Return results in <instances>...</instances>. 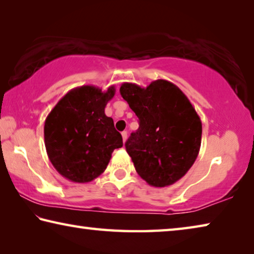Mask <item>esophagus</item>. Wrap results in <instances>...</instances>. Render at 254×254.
I'll return each instance as SVG.
<instances>
[{
  "mask_svg": "<svg viewBox=\"0 0 254 254\" xmlns=\"http://www.w3.org/2000/svg\"><path fill=\"white\" fill-rule=\"evenodd\" d=\"M122 137H123V142H126L127 139V131L122 132Z\"/></svg>",
  "mask_w": 254,
  "mask_h": 254,
  "instance_id": "esophagus-1",
  "label": "esophagus"
}]
</instances>
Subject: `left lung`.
<instances>
[{
    "label": "left lung",
    "mask_w": 254,
    "mask_h": 254,
    "mask_svg": "<svg viewBox=\"0 0 254 254\" xmlns=\"http://www.w3.org/2000/svg\"><path fill=\"white\" fill-rule=\"evenodd\" d=\"M121 96L139 118L126 142L137 175L150 186L166 187L186 175L198 156L201 121L187 96L165 79L147 87L123 83Z\"/></svg>",
    "instance_id": "left-lung-1"
}]
</instances>
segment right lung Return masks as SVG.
I'll return each mask as SVG.
<instances>
[{
    "mask_svg": "<svg viewBox=\"0 0 254 254\" xmlns=\"http://www.w3.org/2000/svg\"><path fill=\"white\" fill-rule=\"evenodd\" d=\"M115 87L84 85L68 92L45 122V145L55 169L74 183H89L104 173L112 152L123 145L113 119L105 115Z\"/></svg>",
    "mask_w": 254,
    "mask_h": 254,
    "instance_id": "obj_1",
    "label": "right lung"
}]
</instances>
